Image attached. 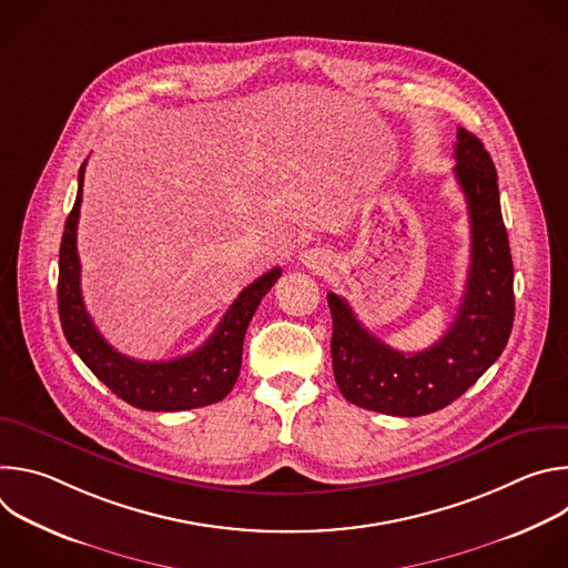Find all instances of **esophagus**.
<instances>
[{"label":"esophagus","mask_w":568,"mask_h":568,"mask_svg":"<svg viewBox=\"0 0 568 568\" xmlns=\"http://www.w3.org/2000/svg\"><path fill=\"white\" fill-rule=\"evenodd\" d=\"M298 261H301L307 270H312V272H323V270H326V267L331 265V254H328L326 250H321V247H312V250L301 252Z\"/></svg>","instance_id":"esophagus-1"}]
</instances>
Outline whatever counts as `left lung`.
Returning <instances> with one entry per match:
<instances>
[{"instance_id":"left-lung-1","label":"left lung","mask_w":568,"mask_h":568,"mask_svg":"<svg viewBox=\"0 0 568 568\" xmlns=\"http://www.w3.org/2000/svg\"><path fill=\"white\" fill-rule=\"evenodd\" d=\"M456 182L465 193L471 252L465 292L449 331L423 353H399L357 321L351 305L328 294L333 371L342 395L388 416H427L460 397L504 353L513 321V256L501 217L497 171L480 139L458 128Z\"/></svg>"}]
</instances>
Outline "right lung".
<instances>
[{
	"label": "right lung",
	"instance_id": "add662e5",
	"mask_svg": "<svg viewBox=\"0 0 568 568\" xmlns=\"http://www.w3.org/2000/svg\"><path fill=\"white\" fill-rule=\"evenodd\" d=\"M85 164L78 171V193L64 222L58 272V312L62 333L75 355L121 399L143 412H186L220 402L233 388L242 342L263 296L281 276V267L270 270L247 285L231 303L215 333L193 353L171 362H139L114 351L97 331L80 292V261L75 229L83 202Z\"/></svg>",
	"mask_w": 568,
	"mask_h": 568
}]
</instances>
